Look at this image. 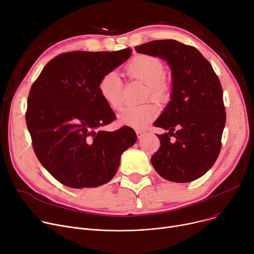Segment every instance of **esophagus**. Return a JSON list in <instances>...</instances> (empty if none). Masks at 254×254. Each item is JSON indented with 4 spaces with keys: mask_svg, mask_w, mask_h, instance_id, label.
I'll return each mask as SVG.
<instances>
[{
    "mask_svg": "<svg viewBox=\"0 0 254 254\" xmlns=\"http://www.w3.org/2000/svg\"><path fill=\"white\" fill-rule=\"evenodd\" d=\"M136 134H137V137H138V138H141V137L143 136L144 131L141 130V129H137V130H136Z\"/></svg>",
    "mask_w": 254,
    "mask_h": 254,
    "instance_id": "esophagus-1",
    "label": "esophagus"
}]
</instances>
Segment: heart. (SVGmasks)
Listing matches in <instances>:
<instances>
[{
  "label": "heart",
  "instance_id": "b5f03b06",
  "mask_svg": "<svg viewBox=\"0 0 254 254\" xmlns=\"http://www.w3.org/2000/svg\"><path fill=\"white\" fill-rule=\"evenodd\" d=\"M130 79H135L146 85L144 98L151 97L157 101H164L169 95V84L165 79V65L159 57L139 54L133 57L125 67ZM98 93L102 100L114 111L123 106L124 83L118 72L112 70L104 73L98 82ZM158 108L153 102L141 106L127 107L119 115V122L125 126L140 129L152 122L158 116Z\"/></svg>",
  "mask_w": 254,
  "mask_h": 254
}]
</instances>
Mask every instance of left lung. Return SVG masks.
<instances>
[{
    "instance_id": "obj_1",
    "label": "left lung",
    "mask_w": 254,
    "mask_h": 254,
    "mask_svg": "<svg viewBox=\"0 0 254 254\" xmlns=\"http://www.w3.org/2000/svg\"><path fill=\"white\" fill-rule=\"evenodd\" d=\"M135 50L165 59L172 69L171 100L154 123L169 132L157 134L161 145L153 166L169 182L195 181L213 166L221 148L226 108L217 74L198 49L174 40L151 41Z\"/></svg>"
}]
</instances>
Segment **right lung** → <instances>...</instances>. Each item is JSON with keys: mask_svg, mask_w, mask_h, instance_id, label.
Here are the masks:
<instances>
[{"mask_svg": "<svg viewBox=\"0 0 254 254\" xmlns=\"http://www.w3.org/2000/svg\"><path fill=\"white\" fill-rule=\"evenodd\" d=\"M131 52L62 53L32 85L26 126L38 160L61 184L83 189L109 183L123 152L135 143L136 133L129 126L101 129L116 115L97 88L103 74L126 62Z\"/></svg>", "mask_w": 254, "mask_h": 254, "instance_id": "add662e5", "label": "right lung"}]
</instances>
